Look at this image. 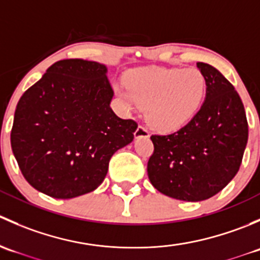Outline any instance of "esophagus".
Returning a JSON list of instances; mask_svg holds the SVG:
<instances>
[{
	"mask_svg": "<svg viewBox=\"0 0 260 260\" xmlns=\"http://www.w3.org/2000/svg\"><path fill=\"white\" fill-rule=\"evenodd\" d=\"M135 137L136 138H148L149 137V132L146 129L143 125H138L137 129L135 132Z\"/></svg>",
	"mask_w": 260,
	"mask_h": 260,
	"instance_id": "34e87169",
	"label": "esophagus"
}]
</instances>
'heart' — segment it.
<instances>
[{
	"label": "heart",
	"mask_w": 260,
	"mask_h": 260,
	"mask_svg": "<svg viewBox=\"0 0 260 260\" xmlns=\"http://www.w3.org/2000/svg\"><path fill=\"white\" fill-rule=\"evenodd\" d=\"M206 78L196 68H141L115 93L125 112L146 107V119L158 132H174L187 124L203 106Z\"/></svg>",
	"instance_id": "b5f03b06"
}]
</instances>
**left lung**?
Segmentation results:
<instances>
[{
    "mask_svg": "<svg viewBox=\"0 0 260 260\" xmlns=\"http://www.w3.org/2000/svg\"><path fill=\"white\" fill-rule=\"evenodd\" d=\"M198 68L206 78L200 111L177 132L151 136L154 151L147 174L154 188L182 201H203L221 191L242 164L248 122L239 94L217 69Z\"/></svg>",
    "mask_w": 260,
    "mask_h": 260,
    "instance_id": "obj_1",
    "label": "left lung"
}]
</instances>
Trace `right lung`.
Instances as JSON below:
<instances>
[{"mask_svg":"<svg viewBox=\"0 0 260 260\" xmlns=\"http://www.w3.org/2000/svg\"><path fill=\"white\" fill-rule=\"evenodd\" d=\"M107 67L56 61L18 101L11 147L26 181L55 199L95 190L114 152L129 145L137 123L112 111Z\"/></svg>","mask_w":260,"mask_h":260,"instance_id":"obj_1","label":"right lung"}]
</instances>
